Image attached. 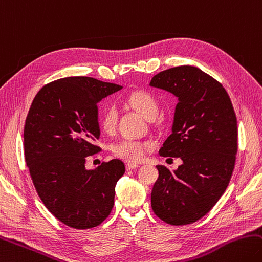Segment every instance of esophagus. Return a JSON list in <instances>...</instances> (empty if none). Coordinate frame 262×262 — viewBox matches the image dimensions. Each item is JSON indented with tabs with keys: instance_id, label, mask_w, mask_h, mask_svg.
Listing matches in <instances>:
<instances>
[{
	"instance_id": "34e87169",
	"label": "esophagus",
	"mask_w": 262,
	"mask_h": 262,
	"mask_svg": "<svg viewBox=\"0 0 262 262\" xmlns=\"http://www.w3.org/2000/svg\"><path fill=\"white\" fill-rule=\"evenodd\" d=\"M137 167H140V164H136V163H128V164L126 165L127 170L134 169V168H137Z\"/></svg>"
}]
</instances>
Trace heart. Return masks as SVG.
I'll return each instance as SVG.
<instances>
[{
	"label": "heart",
	"mask_w": 262,
	"mask_h": 262,
	"mask_svg": "<svg viewBox=\"0 0 262 262\" xmlns=\"http://www.w3.org/2000/svg\"><path fill=\"white\" fill-rule=\"evenodd\" d=\"M128 105H130L135 111L140 113L147 120L156 118L158 113V102L154 95L145 92V90H135L130 93L126 98ZM117 110L113 105H107L104 108L99 123L101 128L106 133H111L116 127ZM152 145L151 142L139 141L134 139H125L112 145L113 155L118 158L126 161H139L145 155V151Z\"/></svg>",
	"instance_id": "heart-1"
}]
</instances>
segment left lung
<instances>
[{"instance_id":"left-lung-1","label":"left lung","mask_w":262,"mask_h":262,"mask_svg":"<svg viewBox=\"0 0 262 262\" xmlns=\"http://www.w3.org/2000/svg\"><path fill=\"white\" fill-rule=\"evenodd\" d=\"M150 85L178 98L172 133L159 155L182 160L173 173L157 166L151 206L168 225H189L210 212L229 184L237 154L235 111L222 84L194 66L163 71Z\"/></svg>"}]
</instances>
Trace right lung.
<instances>
[{"instance_id": "add662e5", "label": "right lung", "mask_w": 262, "mask_h": 262, "mask_svg": "<svg viewBox=\"0 0 262 262\" xmlns=\"http://www.w3.org/2000/svg\"><path fill=\"white\" fill-rule=\"evenodd\" d=\"M120 89L89 77L59 79L41 88L28 111L24 149L32 181L52 215L75 229L105 220L125 173L119 159L85 168V158L99 151L97 104Z\"/></svg>"}]
</instances>
